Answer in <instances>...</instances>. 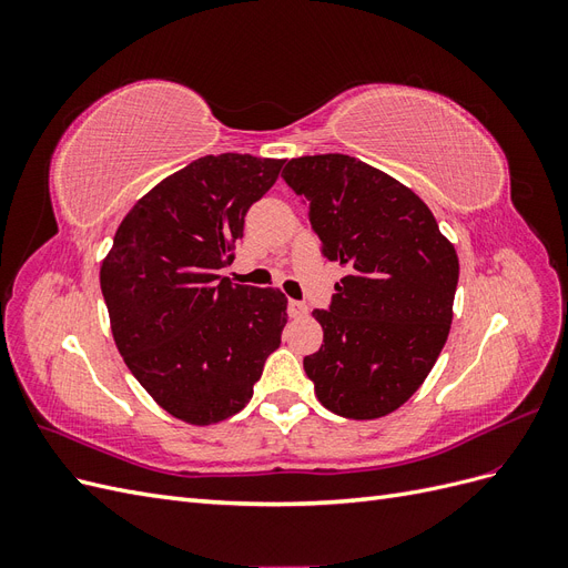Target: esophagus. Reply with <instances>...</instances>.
Returning <instances> with one entry per match:
<instances>
[{"label": "esophagus", "mask_w": 568, "mask_h": 568, "mask_svg": "<svg viewBox=\"0 0 568 568\" xmlns=\"http://www.w3.org/2000/svg\"><path fill=\"white\" fill-rule=\"evenodd\" d=\"M288 315L291 317H305L307 315V305L301 301H288Z\"/></svg>", "instance_id": "1"}]
</instances>
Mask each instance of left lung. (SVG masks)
Returning <instances> with one entry per match:
<instances>
[{"instance_id":"obj_1","label":"left lung","mask_w":568,"mask_h":568,"mask_svg":"<svg viewBox=\"0 0 568 568\" xmlns=\"http://www.w3.org/2000/svg\"><path fill=\"white\" fill-rule=\"evenodd\" d=\"M282 178L303 199L324 255L346 270L329 311H313L324 343L303 359L307 379L338 417H386L448 341L457 251L428 205L379 168L324 153L291 159Z\"/></svg>"}]
</instances>
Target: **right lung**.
I'll use <instances>...</instances> for the list:
<instances>
[{
  "label": "right lung",
  "instance_id": "1",
  "mask_svg": "<svg viewBox=\"0 0 568 568\" xmlns=\"http://www.w3.org/2000/svg\"><path fill=\"white\" fill-rule=\"evenodd\" d=\"M282 159L203 156L168 175L118 225L99 270L118 353L168 415L194 426L244 409L280 348L286 296L220 277Z\"/></svg>",
  "mask_w": 568,
  "mask_h": 568
}]
</instances>
